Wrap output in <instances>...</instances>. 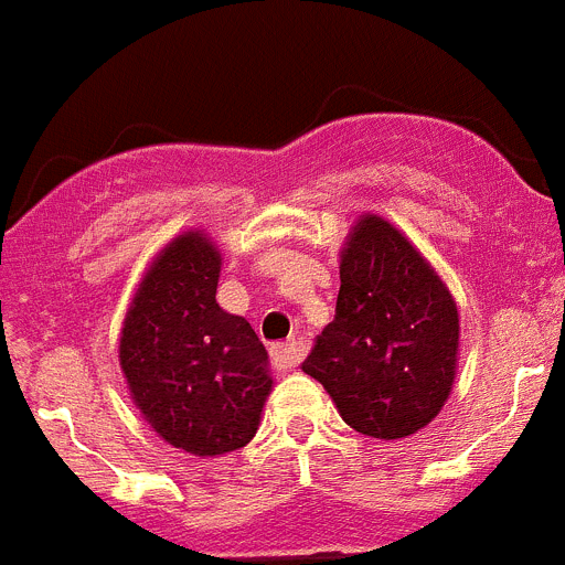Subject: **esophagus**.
Wrapping results in <instances>:
<instances>
[{
	"mask_svg": "<svg viewBox=\"0 0 565 565\" xmlns=\"http://www.w3.org/2000/svg\"><path fill=\"white\" fill-rule=\"evenodd\" d=\"M271 359H274V364H277L279 371H291V367H297V364H299V344L294 342V339H291V342L274 344Z\"/></svg>",
	"mask_w": 565,
	"mask_h": 565,
	"instance_id": "esophagus-1",
	"label": "esophagus"
}]
</instances>
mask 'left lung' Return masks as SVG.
I'll use <instances>...</instances> for the list:
<instances>
[{
    "instance_id": "left-lung-1",
    "label": "left lung",
    "mask_w": 565,
    "mask_h": 565,
    "mask_svg": "<svg viewBox=\"0 0 565 565\" xmlns=\"http://www.w3.org/2000/svg\"><path fill=\"white\" fill-rule=\"evenodd\" d=\"M339 279L337 317L302 371L362 436H413L441 413L456 382V299L422 252L379 214H362L348 234Z\"/></svg>"
}]
</instances>
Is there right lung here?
Masks as SVG:
<instances>
[{
	"mask_svg": "<svg viewBox=\"0 0 565 565\" xmlns=\"http://www.w3.org/2000/svg\"><path fill=\"white\" fill-rule=\"evenodd\" d=\"M217 279L212 239L178 234L143 274L118 344L135 407L163 441L192 456L246 447L274 384L254 328L217 306Z\"/></svg>",
	"mask_w": 565,
	"mask_h": 565,
	"instance_id": "right-lung-1",
	"label": "right lung"
}]
</instances>
